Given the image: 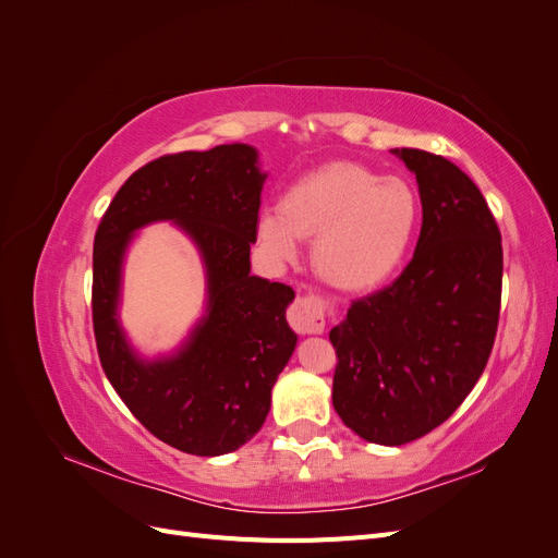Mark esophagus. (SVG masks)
I'll return each instance as SVG.
<instances>
[{
    "mask_svg": "<svg viewBox=\"0 0 558 558\" xmlns=\"http://www.w3.org/2000/svg\"><path fill=\"white\" fill-rule=\"evenodd\" d=\"M289 324L300 335H316L326 326V307L324 300L316 293H302L289 307Z\"/></svg>",
    "mask_w": 558,
    "mask_h": 558,
    "instance_id": "esophagus-1",
    "label": "esophagus"
}]
</instances>
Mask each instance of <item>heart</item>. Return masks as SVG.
I'll use <instances>...</instances> for the list:
<instances>
[{
  "instance_id": "obj_1",
  "label": "heart",
  "mask_w": 558,
  "mask_h": 558,
  "mask_svg": "<svg viewBox=\"0 0 558 558\" xmlns=\"http://www.w3.org/2000/svg\"><path fill=\"white\" fill-rule=\"evenodd\" d=\"M418 226L410 181L356 162H330L298 179L281 207L263 209L260 242L281 258L298 238H314L316 272L342 291L375 289L393 275Z\"/></svg>"
}]
</instances>
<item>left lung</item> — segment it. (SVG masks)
<instances>
[{"instance_id": "obj_1", "label": "left lung", "mask_w": 558, "mask_h": 558, "mask_svg": "<svg viewBox=\"0 0 558 558\" xmlns=\"http://www.w3.org/2000/svg\"><path fill=\"white\" fill-rule=\"evenodd\" d=\"M393 154L416 174L424 209L414 256L330 330L335 412L388 447L459 410L492 356L502 291L500 230L475 181L428 150Z\"/></svg>"}]
</instances>
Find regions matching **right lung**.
<instances>
[{
  "label": "right lung",
  "instance_id": "right-lung-1",
  "mask_svg": "<svg viewBox=\"0 0 558 558\" xmlns=\"http://www.w3.org/2000/svg\"><path fill=\"white\" fill-rule=\"evenodd\" d=\"M265 174L256 148L223 144L167 154L116 193L93 244V330L116 393L158 440L195 456L240 449L263 426L272 386L298 335L286 324L293 289L251 277ZM177 220L203 251L208 316L174 360L142 364L117 328L122 253L131 232Z\"/></svg>",
  "mask_w": 558,
  "mask_h": 558
}]
</instances>
